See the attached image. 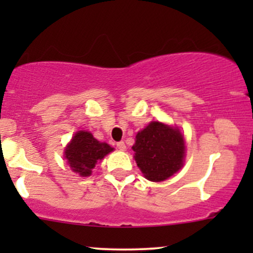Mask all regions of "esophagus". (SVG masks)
Listing matches in <instances>:
<instances>
[{
	"instance_id": "34e87169",
	"label": "esophagus",
	"mask_w": 253,
	"mask_h": 253,
	"mask_svg": "<svg viewBox=\"0 0 253 253\" xmlns=\"http://www.w3.org/2000/svg\"><path fill=\"white\" fill-rule=\"evenodd\" d=\"M117 147L120 151H125L126 150V145H125L124 141H119V143H117Z\"/></svg>"
}]
</instances>
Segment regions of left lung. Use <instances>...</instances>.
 <instances>
[{"label": "left lung", "mask_w": 253, "mask_h": 253, "mask_svg": "<svg viewBox=\"0 0 253 253\" xmlns=\"http://www.w3.org/2000/svg\"><path fill=\"white\" fill-rule=\"evenodd\" d=\"M132 149L136 165L149 181H165L183 167L185 143L177 127L152 121L138 132Z\"/></svg>", "instance_id": "1"}]
</instances>
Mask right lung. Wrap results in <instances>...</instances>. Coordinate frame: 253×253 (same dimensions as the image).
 Instances as JSON below:
<instances>
[{
  "instance_id": "1",
  "label": "right lung",
  "mask_w": 253,
  "mask_h": 253,
  "mask_svg": "<svg viewBox=\"0 0 253 253\" xmlns=\"http://www.w3.org/2000/svg\"><path fill=\"white\" fill-rule=\"evenodd\" d=\"M114 150L108 144L101 143L90 132L80 130L75 133L71 141L66 146L64 157L70 165L71 170L80 176L91 175L97 162Z\"/></svg>"
}]
</instances>
